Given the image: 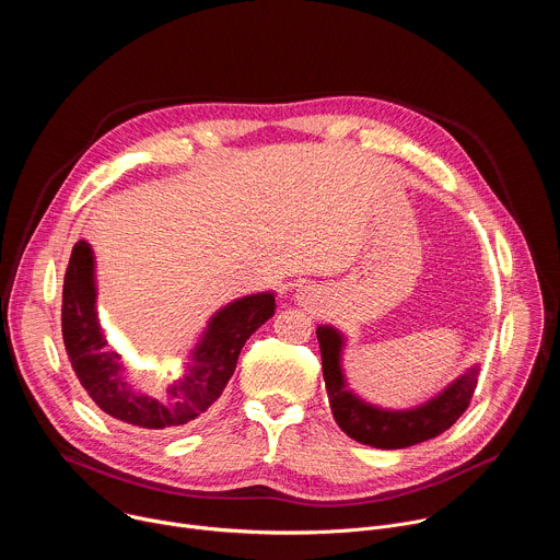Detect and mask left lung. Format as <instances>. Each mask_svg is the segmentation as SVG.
<instances>
[{"mask_svg":"<svg viewBox=\"0 0 560 560\" xmlns=\"http://www.w3.org/2000/svg\"><path fill=\"white\" fill-rule=\"evenodd\" d=\"M316 339L322 348L324 378L335 421L350 439L372 447L401 450L443 434L467 410L478 383V368H471L421 408L404 412L378 410L363 404L346 387L341 372L343 337L332 326H318Z\"/></svg>","mask_w":560,"mask_h":560,"instance_id":"8db88e82","label":"left lung"}]
</instances>
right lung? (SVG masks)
<instances>
[{
	"label": "right lung",
	"instance_id": "add662e5",
	"mask_svg": "<svg viewBox=\"0 0 560 560\" xmlns=\"http://www.w3.org/2000/svg\"><path fill=\"white\" fill-rule=\"evenodd\" d=\"M95 299L93 250L86 242H77L61 296V335L68 361L79 383L106 415L152 432L182 428L201 417L234 374L246 341L275 314L272 292L232 301L210 318L188 372L162 392L141 394L124 381L119 354L106 350Z\"/></svg>",
	"mask_w": 560,
	"mask_h": 560
}]
</instances>
